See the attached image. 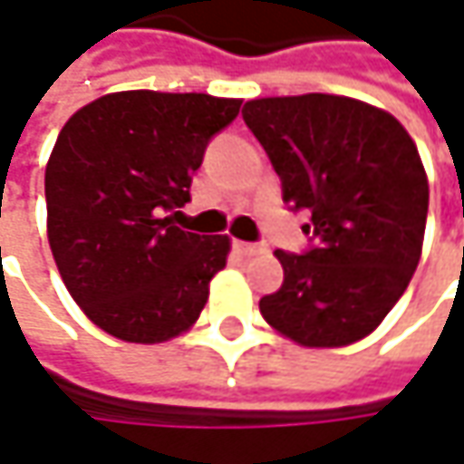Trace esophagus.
Returning <instances> with one entry per match:
<instances>
[{
  "instance_id": "34e87169",
  "label": "esophagus",
  "mask_w": 464,
  "mask_h": 464,
  "mask_svg": "<svg viewBox=\"0 0 464 464\" xmlns=\"http://www.w3.org/2000/svg\"><path fill=\"white\" fill-rule=\"evenodd\" d=\"M233 246H236V252L244 255V257H252V255H263V252H266L263 244H249V241H233Z\"/></svg>"
}]
</instances>
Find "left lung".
<instances>
[{
	"mask_svg": "<svg viewBox=\"0 0 464 464\" xmlns=\"http://www.w3.org/2000/svg\"><path fill=\"white\" fill-rule=\"evenodd\" d=\"M241 115L314 233L306 255L274 252L285 282L260 298L263 320L306 349L371 335L421 257L430 188L417 144L387 110L335 93L252 99Z\"/></svg>",
	"mask_w": 464,
	"mask_h": 464,
	"instance_id": "left-lung-1",
	"label": "left lung"
}]
</instances>
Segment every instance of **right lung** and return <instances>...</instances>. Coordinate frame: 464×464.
Wrapping results in <instances>:
<instances>
[{
	"label": "right lung",
	"instance_id": "right-lung-1",
	"mask_svg": "<svg viewBox=\"0 0 464 464\" xmlns=\"http://www.w3.org/2000/svg\"><path fill=\"white\" fill-rule=\"evenodd\" d=\"M241 99L118 91L80 107L45 166L47 241L58 274L104 333L163 343L201 317L231 238L174 226L207 141Z\"/></svg>",
	"mask_w": 464,
	"mask_h": 464
}]
</instances>
